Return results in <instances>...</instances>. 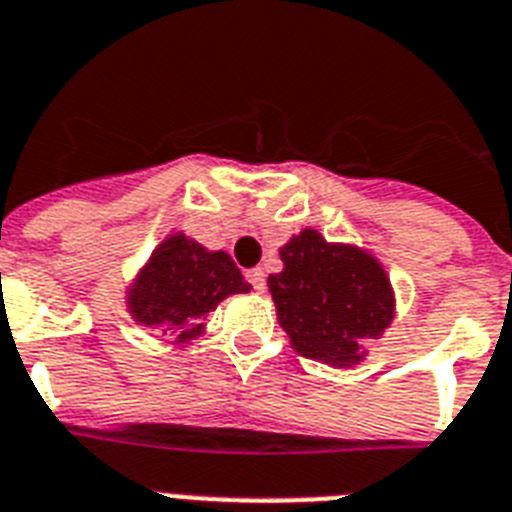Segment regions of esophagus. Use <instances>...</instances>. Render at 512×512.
I'll list each match as a JSON object with an SVG mask.
<instances>
[{
	"label": "esophagus",
	"mask_w": 512,
	"mask_h": 512,
	"mask_svg": "<svg viewBox=\"0 0 512 512\" xmlns=\"http://www.w3.org/2000/svg\"><path fill=\"white\" fill-rule=\"evenodd\" d=\"M244 276H247V281L252 283V289H255V291H265V273H263V270L252 268V270H247Z\"/></svg>",
	"instance_id": "34e87169"
}]
</instances>
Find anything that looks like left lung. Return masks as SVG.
<instances>
[{
  "label": "left lung",
  "instance_id": "obj_1",
  "mask_svg": "<svg viewBox=\"0 0 512 512\" xmlns=\"http://www.w3.org/2000/svg\"><path fill=\"white\" fill-rule=\"evenodd\" d=\"M268 276L281 328L296 354L349 369L367 359L395 320V289L380 257L351 242H328L307 226L281 249Z\"/></svg>",
  "mask_w": 512,
  "mask_h": 512
}]
</instances>
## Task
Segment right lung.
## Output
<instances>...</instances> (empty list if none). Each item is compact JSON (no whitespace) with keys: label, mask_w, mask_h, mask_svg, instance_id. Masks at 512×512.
Segmentation results:
<instances>
[{"label":"right lung","mask_w":512,"mask_h":512,"mask_svg":"<svg viewBox=\"0 0 512 512\" xmlns=\"http://www.w3.org/2000/svg\"><path fill=\"white\" fill-rule=\"evenodd\" d=\"M234 294H249L229 252L208 249L182 229L156 244L124 289V307L145 328L190 343L205 333V317Z\"/></svg>","instance_id":"right-lung-1"}]
</instances>
